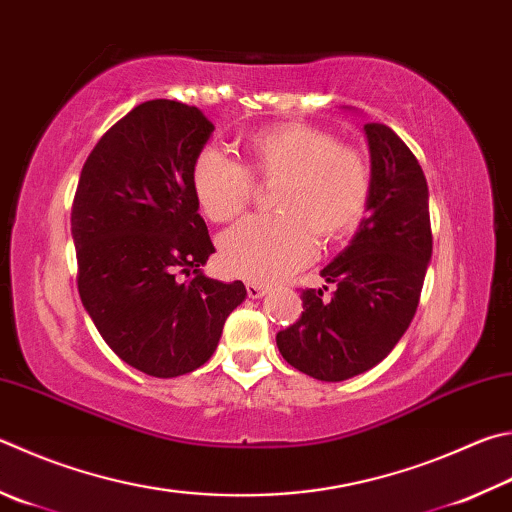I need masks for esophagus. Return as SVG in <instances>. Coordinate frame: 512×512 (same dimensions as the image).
I'll return each instance as SVG.
<instances>
[{
    "label": "esophagus",
    "mask_w": 512,
    "mask_h": 512,
    "mask_svg": "<svg viewBox=\"0 0 512 512\" xmlns=\"http://www.w3.org/2000/svg\"><path fill=\"white\" fill-rule=\"evenodd\" d=\"M246 293H248V297H253V300H259V297L266 295V286L264 284H257V282H248L246 284Z\"/></svg>",
    "instance_id": "obj_1"
}]
</instances>
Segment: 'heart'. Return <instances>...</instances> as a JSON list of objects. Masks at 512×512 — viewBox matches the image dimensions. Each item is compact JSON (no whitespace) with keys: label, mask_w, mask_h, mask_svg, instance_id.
<instances>
[{"label":"heart","mask_w":512,"mask_h":512,"mask_svg":"<svg viewBox=\"0 0 512 512\" xmlns=\"http://www.w3.org/2000/svg\"><path fill=\"white\" fill-rule=\"evenodd\" d=\"M244 163L203 150L192 163L194 199L210 221H230L246 208L253 181H277L273 217H250L219 239L224 271L253 282L282 280L309 262L313 237L336 244L356 230L369 199L362 154L324 129L282 123L257 129L241 143Z\"/></svg>","instance_id":"heart-1"}]
</instances>
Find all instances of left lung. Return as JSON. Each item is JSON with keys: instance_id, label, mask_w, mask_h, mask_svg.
<instances>
[{"instance_id": "left-lung-1", "label": "left lung", "mask_w": 512, "mask_h": 512, "mask_svg": "<svg viewBox=\"0 0 512 512\" xmlns=\"http://www.w3.org/2000/svg\"><path fill=\"white\" fill-rule=\"evenodd\" d=\"M362 129L371 156L367 217L320 271L333 293L302 291V318L275 338L288 365L327 383L365 374L389 356L414 318L432 259L421 165L387 125Z\"/></svg>"}]
</instances>
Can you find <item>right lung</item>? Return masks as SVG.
<instances>
[{
  "label": "right lung",
  "mask_w": 512,
  "mask_h": 512,
  "mask_svg": "<svg viewBox=\"0 0 512 512\" xmlns=\"http://www.w3.org/2000/svg\"><path fill=\"white\" fill-rule=\"evenodd\" d=\"M212 132L197 107L147 100L100 138L73 199L82 306L116 356L147 376L206 365L246 300L241 282L203 275L215 246L190 172Z\"/></svg>",
  "instance_id": "obj_1"
}]
</instances>
